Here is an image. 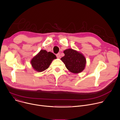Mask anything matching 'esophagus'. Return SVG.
Instances as JSON below:
<instances>
[{
	"instance_id": "esophagus-1",
	"label": "esophagus",
	"mask_w": 120,
	"mask_h": 120,
	"mask_svg": "<svg viewBox=\"0 0 120 120\" xmlns=\"http://www.w3.org/2000/svg\"><path fill=\"white\" fill-rule=\"evenodd\" d=\"M56 57H57V58H60V53H58L57 54H56Z\"/></svg>"
}]
</instances>
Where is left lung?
Segmentation results:
<instances>
[{
  "label": "left lung",
  "instance_id": "8db88e82",
  "mask_svg": "<svg viewBox=\"0 0 120 120\" xmlns=\"http://www.w3.org/2000/svg\"><path fill=\"white\" fill-rule=\"evenodd\" d=\"M64 56L62 57L61 60L70 72L79 74L84 69L86 61L82 54L71 48L64 50Z\"/></svg>",
  "mask_w": 120,
  "mask_h": 120
}]
</instances>
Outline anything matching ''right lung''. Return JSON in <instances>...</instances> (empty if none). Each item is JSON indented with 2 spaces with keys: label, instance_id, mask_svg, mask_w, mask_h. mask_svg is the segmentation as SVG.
I'll return each instance as SVG.
<instances>
[{
  "label": "right lung",
  "instance_id": "add662e5",
  "mask_svg": "<svg viewBox=\"0 0 120 120\" xmlns=\"http://www.w3.org/2000/svg\"><path fill=\"white\" fill-rule=\"evenodd\" d=\"M56 57L52 52H47L45 50H41L40 52L31 60V64L33 69L38 72H42L49 67L53 60Z\"/></svg>",
  "mask_w": 120,
  "mask_h": 120
}]
</instances>
